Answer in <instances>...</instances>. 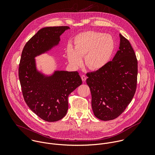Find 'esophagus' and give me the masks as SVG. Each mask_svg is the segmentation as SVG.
<instances>
[{"instance_id":"esophagus-1","label":"esophagus","mask_w":155,"mask_h":155,"mask_svg":"<svg viewBox=\"0 0 155 155\" xmlns=\"http://www.w3.org/2000/svg\"><path fill=\"white\" fill-rule=\"evenodd\" d=\"M81 79H82V80H83V81H84L86 80V75H82L81 76Z\"/></svg>"}]
</instances>
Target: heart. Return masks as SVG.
I'll return each instance as SVG.
<instances>
[{"label":"heart","mask_w":155,"mask_h":155,"mask_svg":"<svg viewBox=\"0 0 155 155\" xmlns=\"http://www.w3.org/2000/svg\"><path fill=\"white\" fill-rule=\"evenodd\" d=\"M115 48L112 35L96 31H86L77 34L74 39L73 46L67 49L69 63L75 68L84 64L91 71L103 69L111 60Z\"/></svg>","instance_id":"heart-1"}]
</instances>
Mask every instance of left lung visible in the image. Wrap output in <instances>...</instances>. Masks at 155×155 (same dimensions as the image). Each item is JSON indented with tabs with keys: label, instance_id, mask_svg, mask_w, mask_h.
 Segmentation results:
<instances>
[{
	"label": "left lung",
	"instance_id": "8db88e82",
	"mask_svg": "<svg viewBox=\"0 0 155 155\" xmlns=\"http://www.w3.org/2000/svg\"><path fill=\"white\" fill-rule=\"evenodd\" d=\"M120 37L119 50L112 61L103 69L86 74L93 113L103 121L119 117L136 90L138 70L136 54L129 40L120 34Z\"/></svg>",
	"mask_w": 155,
	"mask_h": 155
}]
</instances>
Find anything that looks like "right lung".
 I'll list each match as a JSON object with an SVG mask.
<instances>
[{"instance_id": "add662e5", "label": "right lung", "mask_w": 155, "mask_h": 155, "mask_svg": "<svg viewBox=\"0 0 155 155\" xmlns=\"http://www.w3.org/2000/svg\"><path fill=\"white\" fill-rule=\"evenodd\" d=\"M68 26L40 29L25 45L19 65V79L24 99L32 111L48 122L62 119L68 110V97L82 83L78 72L55 71L50 75L37 69L35 58L59 45Z\"/></svg>"}]
</instances>
